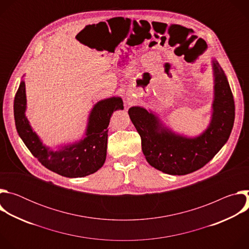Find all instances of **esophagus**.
<instances>
[{"label": "esophagus", "mask_w": 249, "mask_h": 249, "mask_svg": "<svg viewBox=\"0 0 249 249\" xmlns=\"http://www.w3.org/2000/svg\"><path fill=\"white\" fill-rule=\"evenodd\" d=\"M128 99H129V98H128Z\"/></svg>", "instance_id": "1"}]
</instances>
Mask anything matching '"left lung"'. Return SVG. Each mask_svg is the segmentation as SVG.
<instances>
[{
    "mask_svg": "<svg viewBox=\"0 0 249 249\" xmlns=\"http://www.w3.org/2000/svg\"><path fill=\"white\" fill-rule=\"evenodd\" d=\"M214 97L211 120L198 136L174 132L151 109L132 106L128 114L141 136L142 151L155 168L171 175H185L198 170L225 146L234 122V101L224 70L212 59Z\"/></svg>",
    "mask_w": 249,
    "mask_h": 249,
    "instance_id": "obj_1",
    "label": "left lung"
}]
</instances>
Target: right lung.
Instances as JSON below:
<instances>
[{
	"label": "right lung",
	"mask_w": 249,
	"mask_h": 249,
	"mask_svg": "<svg viewBox=\"0 0 249 249\" xmlns=\"http://www.w3.org/2000/svg\"><path fill=\"white\" fill-rule=\"evenodd\" d=\"M119 109H123V100L120 96L97 101L89 114L83 137L73 143L52 149L43 144L25 115L26 93L23 80L19 83L14 102L16 128L27 149L46 168L70 178L89 175L103 165L110 117Z\"/></svg>",
	"instance_id": "obj_1"
}]
</instances>
